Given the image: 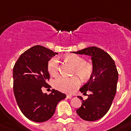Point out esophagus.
<instances>
[{"instance_id":"esophagus-1","label":"esophagus","mask_w":131,"mask_h":131,"mask_svg":"<svg viewBox=\"0 0 131 131\" xmlns=\"http://www.w3.org/2000/svg\"><path fill=\"white\" fill-rule=\"evenodd\" d=\"M67 98H68V99H71V98H72V95H70V94H68L67 95Z\"/></svg>"}]
</instances>
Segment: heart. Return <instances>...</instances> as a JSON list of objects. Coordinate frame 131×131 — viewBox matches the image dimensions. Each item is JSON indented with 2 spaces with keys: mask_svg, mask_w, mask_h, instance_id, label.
Returning a JSON list of instances; mask_svg holds the SVG:
<instances>
[{
  "mask_svg": "<svg viewBox=\"0 0 131 131\" xmlns=\"http://www.w3.org/2000/svg\"><path fill=\"white\" fill-rule=\"evenodd\" d=\"M65 59L74 66L73 74H77L82 80H87L92 74L93 64L90 61H85L82 57L76 54H70L65 56ZM47 70L51 75H56L59 73V63L58 58H53L49 61ZM80 84L81 81L78 76L68 78L61 75L54 80L53 86L62 92L72 94L80 86Z\"/></svg>",
  "mask_w": 131,
  "mask_h": 131,
  "instance_id": "heart-1",
  "label": "heart"
}]
</instances>
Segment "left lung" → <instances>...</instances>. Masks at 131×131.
I'll list each match as a JSON object with an SVG mask.
<instances>
[{"mask_svg":"<svg viewBox=\"0 0 131 131\" xmlns=\"http://www.w3.org/2000/svg\"><path fill=\"white\" fill-rule=\"evenodd\" d=\"M73 53L90 56L92 60V74L80 89L84 94L88 91L90 94L87 95L86 100L78 96L82 102L76 112L84 121H94L103 117L112 105L118 79L117 69L111 56L102 49L90 47Z\"/></svg>","mask_w":131,"mask_h":131,"instance_id":"obj_1","label":"left lung"}]
</instances>
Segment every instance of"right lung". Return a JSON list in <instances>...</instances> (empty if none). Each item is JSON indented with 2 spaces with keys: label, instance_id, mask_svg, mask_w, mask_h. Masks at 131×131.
<instances>
[{
  "label": "right lung",
  "instance_id": "obj_1",
  "mask_svg": "<svg viewBox=\"0 0 131 131\" xmlns=\"http://www.w3.org/2000/svg\"><path fill=\"white\" fill-rule=\"evenodd\" d=\"M57 53L41 45H35L22 53L13 68V91L22 113L37 123L48 121L55 113L57 104L66 95L53 89L49 94L42 88H48L50 75L48 61Z\"/></svg>",
  "mask_w": 131,
  "mask_h": 131
}]
</instances>
